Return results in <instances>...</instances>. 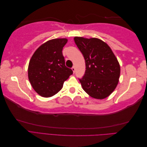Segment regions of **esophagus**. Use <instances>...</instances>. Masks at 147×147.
Wrapping results in <instances>:
<instances>
[{
    "label": "esophagus",
    "mask_w": 147,
    "mask_h": 147,
    "mask_svg": "<svg viewBox=\"0 0 147 147\" xmlns=\"http://www.w3.org/2000/svg\"><path fill=\"white\" fill-rule=\"evenodd\" d=\"M72 71H73V72H74V73H75V66L72 67Z\"/></svg>",
    "instance_id": "34e87169"
}]
</instances>
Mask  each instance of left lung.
I'll return each instance as SVG.
<instances>
[{
	"mask_svg": "<svg viewBox=\"0 0 147 147\" xmlns=\"http://www.w3.org/2000/svg\"><path fill=\"white\" fill-rule=\"evenodd\" d=\"M74 41L85 60V73L79 79L83 90L93 98H106L119 82L120 66L117 57L99 38L75 37Z\"/></svg>",
	"mask_w": 147,
	"mask_h": 147,
	"instance_id": "obj_1",
	"label": "left lung"
}]
</instances>
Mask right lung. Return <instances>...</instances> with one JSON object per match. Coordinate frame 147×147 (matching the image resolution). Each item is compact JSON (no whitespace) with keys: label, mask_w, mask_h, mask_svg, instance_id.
I'll return each mask as SVG.
<instances>
[{"label":"right lung","mask_w":147,"mask_h":147,"mask_svg":"<svg viewBox=\"0 0 147 147\" xmlns=\"http://www.w3.org/2000/svg\"><path fill=\"white\" fill-rule=\"evenodd\" d=\"M66 38L50 40L40 46L29 61L28 78L34 90L44 97L58 92L73 71L65 65L63 49Z\"/></svg>","instance_id":"right-lung-1"}]
</instances>
